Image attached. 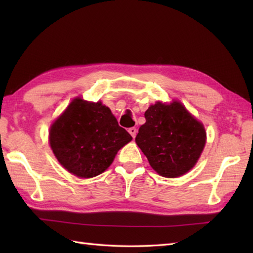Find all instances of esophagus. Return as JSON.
<instances>
[{"label":"esophagus","mask_w":253,"mask_h":253,"mask_svg":"<svg viewBox=\"0 0 253 253\" xmlns=\"http://www.w3.org/2000/svg\"><path fill=\"white\" fill-rule=\"evenodd\" d=\"M128 132L130 133L132 138H135L136 135H137V128L136 127H130L129 129H128Z\"/></svg>","instance_id":"1"}]
</instances>
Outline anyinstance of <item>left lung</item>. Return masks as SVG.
<instances>
[{
	"label": "left lung",
	"mask_w": 253,
	"mask_h": 253,
	"mask_svg": "<svg viewBox=\"0 0 253 253\" xmlns=\"http://www.w3.org/2000/svg\"><path fill=\"white\" fill-rule=\"evenodd\" d=\"M136 143L152 169L163 177H178L190 170L206 144V130L180 102H158L144 113Z\"/></svg>",
	"instance_id": "obj_1"
}]
</instances>
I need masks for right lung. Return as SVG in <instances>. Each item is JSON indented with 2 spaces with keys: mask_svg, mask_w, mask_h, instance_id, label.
Returning <instances> with one entry per match:
<instances>
[{
  "mask_svg": "<svg viewBox=\"0 0 253 253\" xmlns=\"http://www.w3.org/2000/svg\"><path fill=\"white\" fill-rule=\"evenodd\" d=\"M131 139L109 107L82 99H75L50 130V144L58 162L82 178L103 173Z\"/></svg>",
  "mask_w": 253,
  "mask_h": 253,
  "instance_id": "1",
  "label": "right lung"
}]
</instances>
